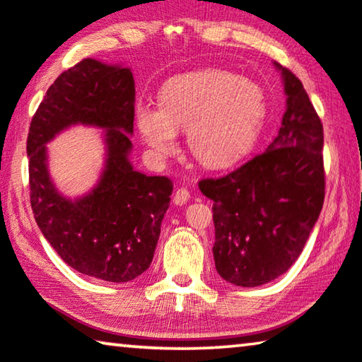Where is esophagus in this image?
I'll use <instances>...</instances> for the list:
<instances>
[{"label": "esophagus", "instance_id": "obj_1", "mask_svg": "<svg viewBox=\"0 0 362 362\" xmlns=\"http://www.w3.org/2000/svg\"><path fill=\"white\" fill-rule=\"evenodd\" d=\"M190 197H192L190 190H187V188H179V190L174 193V203L182 206V204L188 203V199H190Z\"/></svg>", "mask_w": 362, "mask_h": 362}]
</instances>
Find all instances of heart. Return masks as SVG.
<instances>
[{
  "instance_id": "heart-1",
  "label": "heart",
  "mask_w": 362,
  "mask_h": 362,
  "mask_svg": "<svg viewBox=\"0 0 362 362\" xmlns=\"http://www.w3.org/2000/svg\"><path fill=\"white\" fill-rule=\"evenodd\" d=\"M266 103L261 87L235 74L208 69L168 80L159 106L141 103L135 122L143 140L159 159L179 151V130L206 168H226L251 150Z\"/></svg>"
}]
</instances>
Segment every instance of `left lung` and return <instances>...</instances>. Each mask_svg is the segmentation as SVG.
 <instances>
[{
  "label": "left lung",
  "mask_w": 362,
  "mask_h": 362,
  "mask_svg": "<svg viewBox=\"0 0 362 362\" xmlns=\"http://www.w3.org/2000/svg\"><path fill=\"white\" fill-rule=\"evenodd\" d=\"M279 69L286 111L277 136L240 168L198 182L214 202L216 269L238 286L267 284L288 271L324 204L322 122L301 80Z\"/></svg>",
  "instance_id": "left-lung-1"
}]
</instances>
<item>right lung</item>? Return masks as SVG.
<instances>
[{"label": "right lung", "instance_id": "1", "mask_svg": "<svg viewBox=\"0 0 362 362\" xmlns=\"http://www.w3.org/2000/svg\"><path fill=\"white\" fill-rule=\"evenodd\" d=\"M135 82L129 69L82 59L48 88L27 136L30 204L40 230L72 269L106 282H130L150 267L172 182L132 168ZM107 128V169L95 190L71 202L46 169L47 142L72 123Z\"/></svg>", "mask_w": 362, "mask_h": 362}]
</instances>
